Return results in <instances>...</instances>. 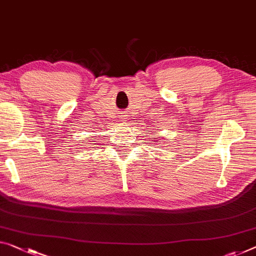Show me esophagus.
Masks as SVG:
<instances>
[{
    "mask_svg": "<svg viewBox=\"0 0 256 256\" xmlns=\"http://www.w3.org/2000/svg\"><path fill=\"white\" fill-rule=\"evenodd\" d=\"M126 116V113H124V116ZM124 119H126V118H124Z\"/></svg>",
    "mask_w": 256,
    "mask_h": 256,
    "instance_id": "obj_1",
    "label": "esophagus"
}]
</instances>
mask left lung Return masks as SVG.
<instances>
[{
	"instance_id": "left-lung-1",
	"label": "left lung",
	"mask_w": 256,
	"mask_h": 256,
	"mask_svg": "<svg viewBox=\"0 0 256 256\" xmlns=\"http://www.w3.org/2000/svg\"><path fill=\"white\" fill-rule=\"evenodd\" d=\"M152 142H153V140H152Z\"/></svg>"
}]
</instances>
